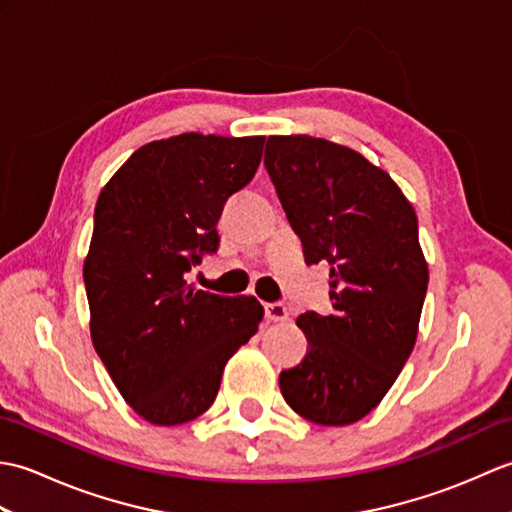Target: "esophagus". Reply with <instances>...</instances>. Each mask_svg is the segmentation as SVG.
I'll return each instance as SVG.
<instances>
[{
	"mask_svg": "<svg viewBox=\"0 0 512 512\" xmlns=\"http://www.w3.org/2000/svg\"><path fill=\"white\" fill-rule=\"evenodd\" d=\"M264 310H266V319H268V321H275V323H279V321H288V317H290L288 306H286L284 301L266 303Z\"/></svg>",
	"mask_w": 512,
	"mask_h": 512,
	"instance_id": "obj_1",
	"label": "esophagus"
}]
</instances>
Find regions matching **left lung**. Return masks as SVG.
Returning <instances> with one entry per match:
<instances>
[{
    "mask_svg": "<svg viewBox=\"0 0 512 512\" xmlns=\"http://www.w3.org/2000/svg\"><path fill=\"white\" fill-rule=\"evenodd\" d=\"M264 165L308 264L330 266L332 312H306L303 361L281 372L292 411L325 427L365 418L416 345L429 270L418 217L383 169L312 136H270Z\"/></svg>",
    "mask_w": 512,
    "mask_h": 512,
    "instance_id": "8db88e82",
    "label": "left lung"
}]
</instances>
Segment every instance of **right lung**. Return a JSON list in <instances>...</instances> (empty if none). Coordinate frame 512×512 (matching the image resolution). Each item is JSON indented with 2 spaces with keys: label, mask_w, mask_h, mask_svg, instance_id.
<instances>
[{
  "label": "right lung",
  "mask_w": 512,
  "mask_h": 512,
  "mask_svg": "<svg viewBox=\"0 0 512 512\" xmlns=\"http://www.w3.org/2000/svg\"><path fill=\"white\" fill-rule=\"evenodd\" d=\"M264 138L182 134L134 151L105 184L83 266L92 341L140 418L160 427L213 405L228 358L264 319L255 297L193 290L220 248L226 200L253 180Z\"/></svg>",
  "instance_id": "add662e5"
}]
</instances>
